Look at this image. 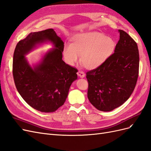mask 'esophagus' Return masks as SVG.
<instances>
[{"mask_svg":"<svg viewBox=\"0 0 151 151\" xmlns=\"http://www.w3.org/2000/svg\"><path fill=\"white\" fill-rule=\"evenodd\" d=\"M77 74L80 77H81V78H83V77H85L84 72H83V71H81V70H78V72H77Z\"/></svg>","mask_w":151,"mask_h":151,"instance_id":"obj_1","label":"esophagus"}]
</instances>
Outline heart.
I'll return each instance as SVG.
<instances>
[{
	"mask_svg": "<svg viewBox=\"0 0 151 151\" xmlns=\"http://www.w3.org/2000/svg\"><path fill=\"white\" fill-rule=\"evenodd\" d=\"M116 43L113 38L97 31L86 32L75 36L72 43H66L63 55L66 62L74 65L80 59L87 68H96L106 61L115 51Z\"/></svg>",
	"mask_w": 151,
	"mask_h": 151,
	"instance_id": "obj_1",
	"label": "heart"
}]
</instances>
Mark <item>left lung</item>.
I'll return each mask as SVG.
<instances>
[{"instance_id": "left-lung-1", "label": "left lung", "mask_w": 151, "mask_h": 151, "mask_svg": "<svg viewBox=\"0 0 151 151\" xmlns=\"http://www.w3.org/2000/svg\"><path fill=\"white\" fill-rule=\"evenodd\" d=\"M120 40L115 53L103 64L86 73L90 103L102 111L120 106L133 93L139 76L137 45L125 31L118 29Z\"/></svg>"}]
</instances>
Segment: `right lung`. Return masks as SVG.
I'll return each instance as SVG.
<instances>
[{
	"instance_id": "right-lung-1",
	"label": "right lung",
	"mask_w": 151,
	"mask_h": 151,
	"mask_svg": "<svg viewBox=\"0 0 151 151\" xmlns=\"http://www.w3.org/2000/svg\"><path fill=\"white\" fill-rule=\"evenodd\" d=\"M50 42L54 48L31 66L25 55L38 45ZM64 43L53 29L31 33L17 43L12 73L17 90L30 106L44 113L55 111L64 104L77 69L63 61Z\"/></svg>"
}]
</instances>
